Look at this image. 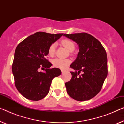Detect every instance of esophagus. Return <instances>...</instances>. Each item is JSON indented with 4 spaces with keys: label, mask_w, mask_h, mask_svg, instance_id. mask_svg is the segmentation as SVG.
Returning <instances> with one entry per match:
<instances>
[{
    "label": "esophagus",
    "mask_w": 124,
    "mask_h": 124,
    "mask_svg": "<svg viewBox=\"0 0 124 124\" xmlns=\"http://www.w3.org/2000/svg\"><path fill=\"white\" fill-rule=\"evenodd\" d=\"M61 71H62V73H64V72H65V70H64V69H62V70H61Z\"/></svg>",
    "instance_id": "obj_1"
}]
</instances>
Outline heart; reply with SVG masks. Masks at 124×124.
<instances>
[{
  "mask_svg": "<svg viewBox=\"0 0 124 124\" xmlns=\"http://www.w3.org/2000/svg\"><path fill=\"white\" fill-rule=\"evenodd\" d=\"M61 43L64 47H65L69 51H72L74 50L75 45L72 40L64 39L61 41ZM48 55L50 56H54L55 54V44L52 43L50 46L48 50ZM52 63L54 67L61 69H65L68 67L70 63V60L68 59L56 58L52 61Z\"/></svg>",
  "mask_w": 124,
  "mask_h": 124,
  "instance_id": "b5f03b06",
  "label": "heart"
}]
</instances>
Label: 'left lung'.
Returning <instances> with one entry per match:
<instances>
[{"label":"left lung","instance_id":"8db88e82","mask_svg":"<svg viewBox=\"0 0 124 124\" xmlns=\"http://www.w3.org/2000/svg\"><path fill=\"white\" fill-rule=\"evenodd\" d=\"M64 35L76 42L79 46L77 58L70 65L75 72H70L72 78L65 83L67 91L76 101H87L99 93L107 76L106 51L101 42L89 34ZM81 71L83 73L78 76Z\"/></svg>","mask_w":124,"mask_h":124}]
</instances>
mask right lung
<instances>
[{
    "mask_svg": "<svg viewBox=\"0 0 124 124\" xmlns=\"http://www.w3.org/2000/svg\"><path fill=\"white\" fill-rule=\"evenodd\" d=\"M63 34L37 32L18 44L15 52L12 70L15 86L22 95L31 101H39L48 94L54 77L62 72L46 58L50 46ZM39 68H46L39 72Z\"/></svg>",
    "mask_w": 124,
    "mask_h": 124,
    "instance_id": "obj_1",
    "label": "right lung"
}]
</instances>
